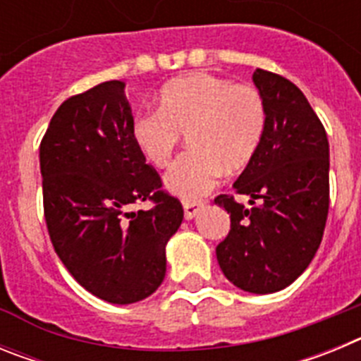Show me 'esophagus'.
<instances>
[{
    "label": "esophagus",
    "mask_w": 361,
    "mask_h": 361,
    "mask_svg": "<svg viewBox=\"0 0 361 361\" xmlns=\"http://www.w3.org/2000/svg\"><path fill=\"white\" fill-rule=\"evenodd\" d=\"M183 206H184V216H186V219L190 220V219H193V216H195L197 213H199V209L202 208L204 204L202 202H197V200H184Z\"/></svg>",
    "instance_id": "1"
}]
</instances>
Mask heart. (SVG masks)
I'll list each match as a JSON object with an SVG mask.
<instances>
[{"label": "heart", "instance_id": "heart-1", "mask_svg": "<svg viewBox=\"0 0 361 361\" xmlns=\"http://www.w3.org/2000/svg\"><path fill=\"white\" fill-rule=\"evenodd\" d=\"M266 119V103L255 86L191 72L162 86L159 110L133 117L132 139L149 164L164 168L186 135L191 149L177 159L164 183L175 195L195 200L219 183L224 170L237 173L250 164Z\"/></svg>", "mask_w": 361, "mask_h": 361}]
</instances>
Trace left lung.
<instances>
[{
  "instance_id": "1",
  "label": "left lung",
  "mask_w": 361,
  "mask_h": 361,
  "mask_svg": "<svg viewBox=\"0 0 361 361\" xmlns=\"http://www.w3.org/2000/svg\"><path fill=\"white\" fill-rule=\"evenodd\" d=\"M253 81L266 103V130L235 193L251 208L222 193L231 229L216 245V260L229 282L267 295L295 282L320 247L329 213V141L298 86L257 68Z\"/></svg>"
}]
</instances>
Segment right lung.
Here are the masks:
<instances>
[{
    "mask_svg": "<svg viewBox=\"0 0 361 361\" xmlns=\"http://www.w3.org/2000/svg\"><path fill=\"white\" fill-rule=\"evenodd\" d=\"M123 81L72 95L39 145L43 212L70 275L110 304H133L166 275V244L184 209L135 148ZM145 200L149 210L132 212Z\"/></svg>",
    "mask_w": 361,
    "mask_h": 361,
    "instance_id": "1",
    "label": "right lung"
}]
</instances>
